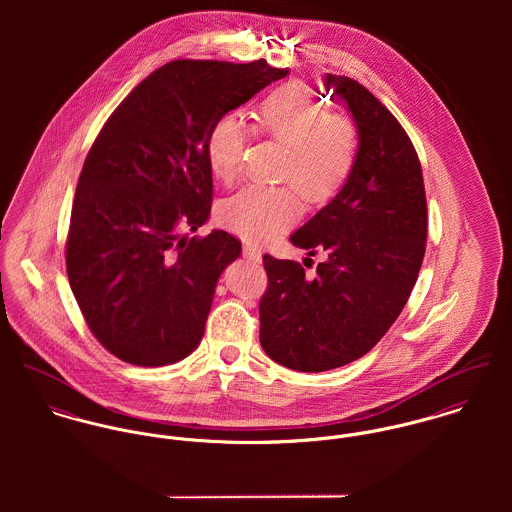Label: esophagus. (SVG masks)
Masks as SVG:
<instances>
[{
  "instance_id": "1",
  "label": "esophagus",
  "mask_w": 512,
  "mask_h": 512,
  "mask_svg": "<svg viewBox=\"0 0 512 512\" xmlns=\"http://www.w3.org/2000/svg\"><path fill=\"white\" fill-rule=\"evenodd\" d=\"M242 254H244L246 260H252V262H260L262 260V250L256 244H250V242L244 244Z\"/></svg>"
}]
</instances>
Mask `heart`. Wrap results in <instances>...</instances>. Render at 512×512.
<instances>
[{
  "label": "heart",
  "mask_w": 512,
  "mask_h": 512,
  "mask_svg": "<svg viewBox=\"0 0 512 512\" xmlns=\"http://www.w3.org/2000/svg\"><path fill=\"white\" fill-rule=\"evenodd\" d=\"M252 118L260 136L286 147L280 179L292 181L309 203H327L347 185L359 159V128L343 114H329L303 84L276 88L258 102ZM246 140L248 128L234 114L220 116L211 126L205 153L222 183L238 179ZM294 188L246 187L220 207V222L246 240H270L301 215Z\"/></svg>",
  "instance_id": "b5f03b06"
}]
</instances>
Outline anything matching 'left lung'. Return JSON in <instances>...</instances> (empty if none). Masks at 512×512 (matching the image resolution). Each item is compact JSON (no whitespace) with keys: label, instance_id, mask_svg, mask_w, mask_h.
I'll return each instance as SVG.
<instances>
[{"label":"left lung","instance_id":"8db88e82","mask_svg":"<svg viewBox=\"0 0 512 512\" xmlns=\"http://www.w3.org/2000/svg\"><path fill=\"white\" fill-rule=\"evenodd\" d=\"M325 86L359 128V159L347 185L290 238L327 256L315 276L266 254L260 299L262 349L299 372L349 365L384 337L414 290L428 238L422 165L400 122L349 76L327 74Z\"/></svg>","mask_w":512,"mask_h":512}]
</instances>
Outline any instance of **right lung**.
I'll return each instance as SVG.
<instances>
[{
  "mask_svg": "<svg viewBox=\"0 0 512 512\" xmlns=\"http://www.w3.org/2000/svg\"><path fill=\"white\" fill-rule=\"evenodd\" d=\"M288 73L264 59L171 61L122 100L90 147L67 274L92 335L124 363L171 365L199 347L220 274L242 250L224 230L181 234L211 215L207 134Z\"/></svg>",
  "mask_w": 512,
  "mask_h": 512,
  "instance_id": "1",
  "label": "right lung"
}]
</instances>
